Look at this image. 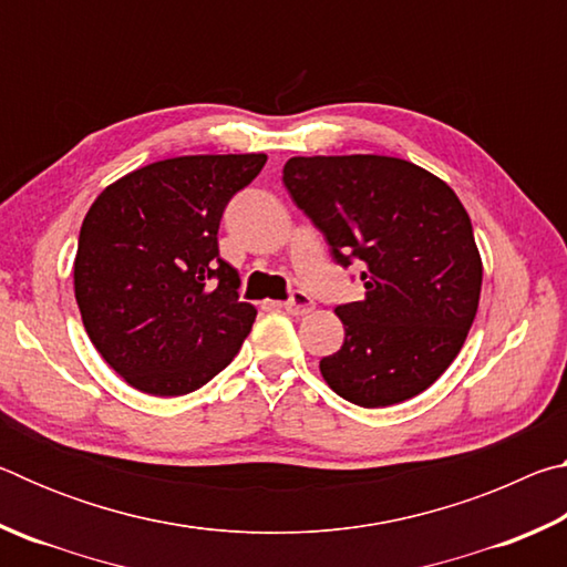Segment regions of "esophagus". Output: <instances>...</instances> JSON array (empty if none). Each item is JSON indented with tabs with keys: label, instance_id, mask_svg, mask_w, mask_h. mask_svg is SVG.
I'll list each match as a JSON object with an SVG mask.
<instances>
[{
	"label": "esophagus",
	"instance_id": "1",
	"mask_svg": "<svg viewBox=\"0 0 567 567\" xmlns=\"http://www.w3.org/2000/svg\"><path fill=\"white\" fill-rule=\"evenodd\" d=\"M282 307L290 315H295V318H300V315H307V312L315 310V300H312L310 295H305V292H295Z\"/></svg>",
	"mask_w": 567,
	"mask_h": 567
}]
</instances>
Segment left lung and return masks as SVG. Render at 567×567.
Returning a JSON list of instances; mask_svg holds the SVG:
<instances>
[{
	"instance_id": "1",
	"label": "left lung",
	"mask_w": 567,
	"mask_h": 567,
	"mask_svg": "<svg viewBox=\"0 0 567 567\" xmlns=\"http://www.w3.org/2000/svg\"><path fill=\"white\" fill-rule=\"evenodd\" d=\"M282 179L334 260L362 262L364 297L334 307L344 342L320 360L324 382L360 408L420 395L477 312L483 260L463 203L433 172L385 155L290 157Z\"/></svg>"
}]
</instances>
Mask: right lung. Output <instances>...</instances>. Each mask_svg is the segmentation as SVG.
Returning <instances> with one entry per match:
<instances>
[{
	"label": "right lung",
	"instance_id": "obj_1",
	"mask_svg": "<svg viewBox=\"0 0 567 567\" xmlns=\"http://www.w3.org/2000/svg\"><path fill=\"white\" fill-rule=\"evenodd\" d=\"M267 155H185L112 182L84 215L74 297L102 360L134 390L172 398L225 370L257 310L237 300L239 275L217 229Z\"/></svg>",
	"mask_w": 567,
	"mask_h": 567
}]
</instances>
